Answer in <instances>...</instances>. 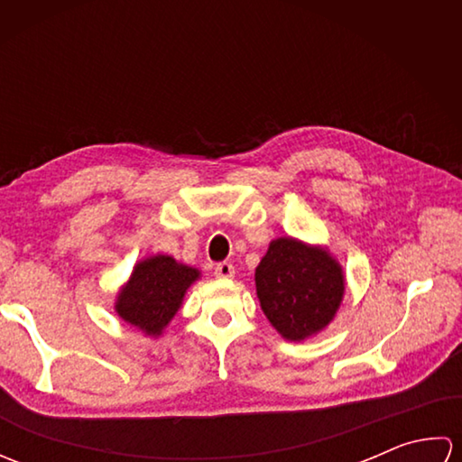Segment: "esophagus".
<instances>
[{"instance_id": "34e87169", "label": "esophagus", "mask_w": 462, "mask_h": 462, "mask_svg": "<svg viewBox=\"0 0 462 462\" xmlns=\"http://www.w3.org/2000/svg\"><path fill=\"white\" fill-rule=\"evenodd\" d=\"M214 273H216V278H222V280L234 278V266L230 262H220V263H216Z\"/></svg>"}]
</instances>
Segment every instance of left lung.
I'll use <instances>...</instances> for the list:
<instances>
[{"label":"left lung","instance_id":"obj_1","mask_svg":"<svg viewBox=\"0 0 462 462\" xmlns=\"http://www.w3.org/2000/svg\"><path fill=\"white\" fill-rule=\"evenodd\" d=\"M256 291L262 311L280 336L303 341L336 318L346 278L326 248L286 236L270 242L256 268Z\"/></svg>","mask_w":462,"mask_h":462}]
</instances>
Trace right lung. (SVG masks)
I'll return each instance as SVG.
<instances>
[{
    "label": "right lung",
    "mask_w": 462,
    "mask_h": 462,
    "mask_svg": "<svg viewBox=\"0 0 462 462\" xmlns=\"http://www.w3.org/2000/svg\"><path fill=\"white\" fill-rule=\"evenodd\" d=\"M200 278V272L179 263L171 256H151L134 266L129 282L121 288L115 311L144 336L159 337L182 306L186 290Z\"/></svg>",
    "instance_id": "1"
}]
</instances>
